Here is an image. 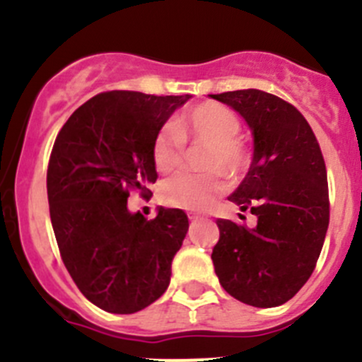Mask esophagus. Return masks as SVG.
Instances as JSON below:
<instances>
[{
	"label": "esophagus",
	"instance_id": "1",
	"mask_svg": "<svg viewBox=\"0 0 362 362\" xmlns=\"http://www.w3.org/2000/svg\"><path fill=\"white\" fill-rule=\"evenodd\" d=\"M189 219H191V223H196V221H202L203 216H199V214H189Z\"/></svg>",
	"mask_w": 362,
	"mask_h": 362
}]
</instances>
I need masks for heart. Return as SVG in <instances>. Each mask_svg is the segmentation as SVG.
Returning a JSON list of instances; mask_svg holds the SVG:
<instances>
[{
    "label": "heart",
    "mask_w": 362,
    "mask_h": 362,
    "mask_svg": "<svg viewBox=\"0 0 362 362\" xmlns=\"http://www.w3.org/2000/svg\"><path fill=\"white\" fill-rule=\"evenodd\" d=\"M240 120L230 107L219 103H203L191 107L164 127L152 146L153 164L163 173H173L184 160V141L209 143L203 166L221 170L235 177L247 166V152L237 138ZM223 191V180L217 171L209 173H182L163 185V199L170 205L189 210L209 209Z\"/></svg>",
    "instance_id": "1"
}]
</instances>
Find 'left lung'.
Segmentation results:
<instances>
[{
  "mask_svg": "<svg viewBox=\"0 0 362 362\" xmlns=\"http://www.w3.org/2000/svg\"><path fill=\"white\" fill-rule=\"evenodd\" d=\"M237 111L252 132L247 175L228 196L251 210L255 228L217 219L212 262L221 286L255 308L281 306L310 279L329 226L327 171L306 118L262 90L209 95Z\"/></svg>",
  "mask_w": 362,
  "mask_h": 362,
  "instance_id": "left-lung-1",
  "label": "left lung"
}]
</instances>
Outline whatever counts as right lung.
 I'll use <instances>...</instances> for the list:
<instances>
[{"mask_svg":"<svg viewBox=\"0 0 362 362\" xmlns=\"http://www.w3.org/2000/svg\"><path fill=\"white\" fill-rule=\"evenodd\" d=\"M191 95L99 93L77 107L56 136L47 168L52 230L69 274L90 303L131 315L170 285L171 262L189 219L180 209L132 214L129 192L156 184L152 146Z\"/></svg>","mask_w":362,"mask_h":362,"instance_id":"1","label":"right lung"}]
</instances>
